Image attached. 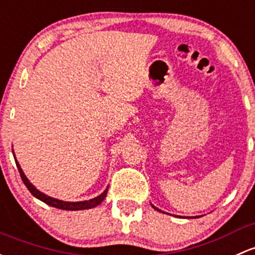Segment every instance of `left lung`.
Segmentation results:
<instances>
[{"instance_id":"1","label":"left lung","mask_w":255,"mask_h":255,"mask_svg":"<svg viewBox=\"0 0 255 255\" xmlns=\"http://www.w3.org/2000/svg\"><path fill=\"white\" fill-rule=\"evenodd\" d=\"M152 208H154V209H156V210H159V209H157V208H155V206H152ZM159 211H161V210H159Z\"/></svg>"}]
</instances>
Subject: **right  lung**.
Listing matches in <instances>:
<instances>
[{
    "mask_svg": "<svg viewBox=\"0 0 255 255\" xmlns=\"http://www.w3.org/2000/svg\"><path fill=\"white\" fill-rule=\"evenodd\" d=\"M15 163H17L18 171H19V173H20L21 181L24 182V184H25L26 188L29 189V192H30L34 197L37 198V199H40L41 202H44L45 204L53 206V208L62 209V210H85V209H92V208H94V206L101 204V203H103V200L106 198L107 188L103 193H101L99 197L94 198V199H90V200H84V202H63V200L49 197V195H46V194H44V193L37 191L35 187H34L33 184L29 182V179L26 178V176L24 175L23 170H21V167L19 166V163H18L17 160H15Z\"/></svg>",
    "mask_w": 255,
    "mask_h": 255,
    "instance_id": "add662e5",
    "label": "right lung"
}]
</instances>
